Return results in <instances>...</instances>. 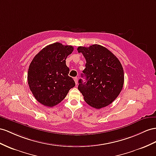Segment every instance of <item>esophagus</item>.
I'll list each match as a JSON object with an SVG mask.
<instances>
[{
    "label": "esophagus",
    "instance_id": "esophagus-1",
    "mask_svg": "<svg viewBox=\"0 0 156 156\" xmlns=\"http://www.w3.org/2000/svg\"><path fill=\"white\" fill-rule=\"evenodd\" d=\"M74 82H75V83H76V84H78V78H77V77H76V78H74Z\"/></svg>",
    "mask_w": 156,
    "mask_h": 156
}]
</instances>
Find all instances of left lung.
<instances>
[{"label":"left lung","mask_w":156,"mask_h":156,"mask_svg":"<svg viewBox=\"0 0 156 156\" xmlns=\"http://www.w3.org/2000/svg\"><path fill=\"white\" fill-rule=\"evenodd\" d=\"M78 53L85 57L86 69L80 79L78 89L85 101L95 109H101L111 104L122 89L123 68L119 60L107 48L99 45L89 47H78Z\"/></svg>","instance_id":"8db88e82"}]
</instances>
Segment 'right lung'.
I'll use <instances>...</instances> for the list:
<instances>
[{"instance_id":"obj_1","label":"right lung","mask_w":156,"mask_h":156,"mask_svg":"<svg viewBox=\"0 0 156 156\" xmlns=\"http://www.w3.org/2000/svg\"><path fill=\"white\" fill-rule=\"evenodd\" d=\"M73 50L71 45L55 43L40 51L30 63L27 82L35 98L43 105L58 104L75 86L66 65V59Z\"/></svg>"}]
</instances>
